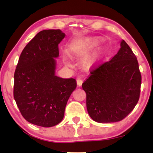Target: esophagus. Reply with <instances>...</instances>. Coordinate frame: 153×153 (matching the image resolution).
Here are the masks:
<instances>
[{
	"mask_svg": "<svg viewBox=\"0 0 153 153\" xmlns=\"http://www.w3.org/2000/svg\"><path fill=\"white\" fill-rule=\"evenodd\" d=\"M82 83V80L81 78H78V79H77V84H78V87L81 86Z\"/></svg>",
	"mask_w": 153,
	"mask_h": 153,
	"instance_id": "obj_1",
	"label": "esophagus"
}]
</instances>
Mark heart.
<instances>
[{"label": "heart", "instance_id": "1", "mask_svg": "<svg viewBox=\"0 0 153 153\" xmlns=\"http://www.w3.org/2000/svg\"><path fill=\"white\" fill-rule=\"evenodd\" d=\"M101 38L100 37H89L85 39H82L80 42V46H81V50H88V49L91 48L92 47L95 46V45H97L98 43L100 42ZM105 52V47L104 46H101L99 47L98 50L96 51V54H95V57H100L101 55L103 54V52ZM66 63L68 65H70V62H68V60L66 58H65Z\"/></svg>", "mask_w": 153, "mask_h": 153}]
</instances>
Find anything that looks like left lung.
<instances>
[{"label": "left lung", "mask_w": 153, "mask_h": 153, "mask_svg": "<svg viewBox=\"0 0 153 153\" xmlns=\"http://www.w3.org/2000/svg\"><path fill=\"white\" fill-rule=\"evenodd\" d=\"M141 80L136 56L122 39L114 57L91 71L82 84L91 119L111 123L125 118L138 102Z\"/></svg>", "instance_id": "8db88e82"}]
</instances>
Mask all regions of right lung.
Listing matches in <instances>:
<instances>
[{
  "label": "right lung",
  "instance_id": "1",
  "mask_svg": "<svg viewBox=\"0 0 153 153\" xmlns=\"http://www.w3.org/2000/svg\"><path fill=\"white\" fill-rule=\"evenodd\" d=\"M65 34L59 29L39 32L23 50L14 73L13 96L27 122L43 127L58 124L73 91L74 78L55 75L58 45Z\"/></svg>",
  "mask_w": 153,
  "mask_h": 153
}]
</instances>
